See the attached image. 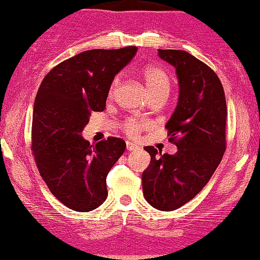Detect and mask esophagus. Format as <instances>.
I'll return each instance as SVG.
<instances>
[{
  "instance_id": "esophagus-1",
  "label": "esophagus",
  "mask_w": 260,
  "mask_h": 260,
  "mask_svg": "<svg viewBox=\"0 0 260 260\" xmlns=\"http://www.w3.org/2000/svg\"><path fill=\"white\" fill-rule=\"evenodd\" d=\"M126 149L129 151H133V150H137L138 149V145L133 143V142H126Z\"/></svg>"
}]
</instances>
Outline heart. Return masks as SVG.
Here are the masks:
<instances>
[{"label": "heart", "mask_w": 260, "mask_h": 260, "mask_svg": "<svg viewBox=\"0 0 260 260\" xmlns=\"http://www.w3.org/2000/svg\"><path fill=\"white\" fill-rule=\"evenodd\" d=\"M144 83L147 85V88L150 93L151 98L155 97H167L169 94L170 88H172V80H170L169 74L166 72L161 67L155 65H149L144 67L142 71ZM119 77L113 78L111 85L109 88V97L112 98L113 94L118 87ZM147 122L137 117H130L123 122V131L129 136H136V135L147 126Z\"/></svg>", "instance_id": "1"}]
</instances>
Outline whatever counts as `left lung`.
Listing matches in <instances>:
<instances>
[{"label": "left lung", "instance_id": "1", "mask_svg": "<svg viewBox=\"0 0 260 260\" xmlns=\"http://www.w3.org/2000/svg\"><path fill=\"white\" fill-rule=\"evenodd\" d=\"M176 70L179 103L166 129L174 155L145 147L150 165L143 172L145 200L159 211H175L200 193L226 149L227 106L221 81L208 65L184 51L158 49Z\"/></svg>", "mask_w": 260, "mask_h": 260}]
</instances>
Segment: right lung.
<instances>
[{
  "label": "right lung",
  "mask_w": 260,
  "mask_h": 260,
  "mask_svg": "<svg viewBox=\"0 0 260 260\" xmlns=\"http://www.w3.org/2000/svg\"><path fill=\"white\" fill-rule=\"evenodd\" d=\"M137 47L91 49L60 62L39 87L31 123V151L51 193L77 212L99 207L108 197L106 176L125 150L108 137L90 144L81 137L92 112L104 111L113 78Z\"/></svg>",
  "instance_id": "add662e5"
}]
</instances>
